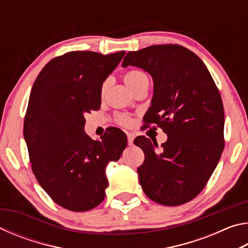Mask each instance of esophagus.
I'll list each match as a JSON object with an SVG mask.
<instances>
[{"label": "esophagus", "mask_w": 248, "mask_h": 248, "mask_svg": "<svg viewBox=\"0 0 248 248\" xmlns=\"http://www.w3.org/2000/svg\"><path fill=\"white\" fill-rule=\"evenodd\" d=\"M127 138H128V144L132 145L133 144V140H134V133L128 132L127 133Z\"/></svg>", "instance_id": "esophagus-1"}]
</instances>
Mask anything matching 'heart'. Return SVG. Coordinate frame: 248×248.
I'll list each match as a JSON object with an SVG mask.
<instances>
[{
    "label": "heart",
    "instance_id": "heart-1",
    "mask_svg": "<svg viewBox=\"0 0 248 248\" xmlns=\"http://www.w3.org/2000/svg\"><path fill=\"white\" fill-rule=\"evenodd\" d=\"M124 81L128 84L129 87H131L133 90L136 89L137 86L141 85V84H144V83L149 84V77L148 74L142 70H131V71H128V72L124 74ZM107 85H108L107 81L103 83L102 89H100V93H102V95H104L105 92H106ZM118 121L121 124L129 125L131 124V118L125 115H119Z\"/></svg>",
    "mask_w": 248,
    "mask_h": 248
}]
</instances>
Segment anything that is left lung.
Wrapping results in <instances>:
<instances>
[{
  "label": "left lung",
  "instance_id": "1",
  "mask_svg": "<svg viewBox=\"0 0 248 248\" xmlns=\"http://www.w3.org/2000/svg\"><path fill=\"white\" fill-rule=\"evenodd\" d=\"M151 74L154 94L145 124H156L167 141L143 136L134 144L144 152L139 182L151 200L180 205L198 196L211 177L224 149V109L215 81L196 53L179 45H154L130 51L123 66Z\"/></svg>",
  "mask_w": 248,
  "mask_h": 248
}]
</instances>
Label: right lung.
I'll return each instance as SVG.
<instances>
[{
    "mask_svg": "<svg viewBox=\"0 0 248 248\" xmlns=\"http://www.w3.org/2000/svg\"><path fill=\"white\" fill-rule=\"evenodd\" d=\"M124 51H71L50 60L33 83L24 120L31 170L54 202L75 212L105 199L107 164L118 161L127 136L111 127L93 140L85 115L100 108V89Z\"/></svg>",
    "mask_w": 248,
    "mask_h": 248,
    "instance_id": "add662e5",
    "label": "right lung"
}]
</instances>
